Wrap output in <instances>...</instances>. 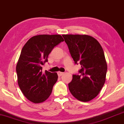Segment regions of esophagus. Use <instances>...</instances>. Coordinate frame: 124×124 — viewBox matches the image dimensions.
<instances>
[{
  "label": "esophagus",
  "instance_id": "obj_1",
  "mask_svg": "<svg viewBox=\"0 0 124 124\" xmlns=\"http://www.w3.org/2000/svg\"><path fill=\"white\" fill-rule=\"evenodd\" d=\"M57 74H58V76H61L62 75L64 74V72H57Z\"/></svg>",
  "mask_w": 124,
  "mask_h": 124
}]
</instances>
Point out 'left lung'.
I'll return each instance as SVG.
<instances>
[{
	"label": "left lung",
	"instance_id": "1",
	"mask_svg": "<svg viewBox=\"0 0 124 124\" xmlns=\"http://www.w3.org/2000/svg\"><path fill=\"white\" fill-rule=\"evenodd\" d=\"M75 62H80L79 75H73L68 84L70 92L82 102H88L98 95L106 81L108 66L104 52L95 39L88 35L63 34Z\"/></svg>",
	"mask_w": 124,
	"mask_h": 124
}]
</instances>
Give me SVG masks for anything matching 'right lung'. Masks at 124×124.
<instances>
[{"mask_svg":"<svg viewBox=\"0 0 124 124\" xmlns=\"http://www.w3.org/2000/svg\"><path fill=\"white\" fill-rule=\"evenodd\" d=\"M64 41L59 34H40L29 39L21 50L16 66L18 84L23 94L34 103L49 97L58 79L56 72L42 71V65L55 46Z\"/></svg>","mask_w":124,"mask_h":124,"instance_id":"right-lung-1","label":"right lung"}]
</instances>
